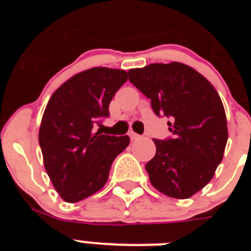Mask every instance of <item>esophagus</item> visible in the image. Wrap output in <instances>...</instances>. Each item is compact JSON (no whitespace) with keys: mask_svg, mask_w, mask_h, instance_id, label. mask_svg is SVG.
Instances as JSON below:
<instances>
[{"mask_svg":"<svg viewBox=\"0 0 251 251\" xmlns=\"http://www.w3.org/2000/svg\"><path fill=\"white\" fill-rule=\"evenodd\" d=\"M129 137H130V139H132V141H138V139L142 138L139 134H137V133H134V132H129Z\"/></svg>","mask_w":251,"mask_h":251,"instance_id":"obj_1","label":"esophagus"}]
</instances>
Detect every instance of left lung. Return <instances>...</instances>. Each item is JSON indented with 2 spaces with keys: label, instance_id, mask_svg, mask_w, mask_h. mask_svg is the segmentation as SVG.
I'll list each match as a JSON object with an SVG mask.
<instances>
[{
  "label": "left lung",
  "instance_id": "8db88e82",
  "mask_svg": "<svg viewBox=\"0 0 251 251\" xmlns=\"http://www.w3.org/2000/svg\"><path fill=\"white\" fill-rule=\"evenodd\" d=\"M128 76L153 112L170 118L172 138L153 139L156 156L146 165L151 183L166 196L191 197L223 161L227 123L220 95L203 75L176 61L130 69Z\"/></svg>",
  "mask_w": 251,
  "mask_h": 251
}]
</instances>
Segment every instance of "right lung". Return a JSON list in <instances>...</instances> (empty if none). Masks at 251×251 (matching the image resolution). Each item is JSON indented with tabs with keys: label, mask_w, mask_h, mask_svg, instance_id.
Here are the masks:
<instances>
[{
	"label": "right lung",
	"mask_w": 251,
	"mask_h": 251,
	"mask_svg": "<svg viewBox=\"0 0 251 251\" xmlns=\"http://www.w3.org/2000/svg\"><path fill=\"white\" fill-rule=\"evenodd\" d=\"M128 79L127 72L92 68L75 74L51 95L39 130L44 166L55 190L66 202L98 192L115 157L129 137L95 132L109 117V103Z\"/></svg>",
	"instance_id": "1"
}]
</instances>
